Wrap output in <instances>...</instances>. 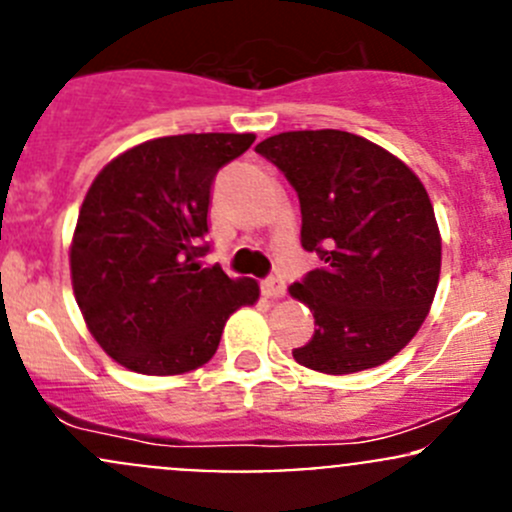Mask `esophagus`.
I'll list each match as a JSON object with an SVG mask.
<instances>
[{
  "mask_svg": "<svg viewBox=\"0 0 512 512\" xmlns=\"http://www.w3.org/2000/svg\"><path fill=\"white\" fill-rule=\"evenodd\" d=\"M285 289H287L285 280H282V277H277V275H272V277H267V280H262V292H265L267 297H272V299L285 297Z\"/></svg>",
  "mask_w": 512,
  "mask_h": 512,
  "instance_id": "obj_1",
  "label": "esophagus"
}]
</instances>
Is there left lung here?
I'll list each match as a JSON object with an SVG mask.
<instances>
[{
	"instance_id": "1",
	"label": "left lung",
	"mask_w": 512,
	"mask_h": 512,
	"mask_svg": "<svg viewBox=\"0 0 512 512\" xmlns=\"http://www.w3.org/2000/svg\"><path fill=\"white\" fill-rule=\"evenodd\" d=\"M255 151L297 190L302 247L322 260L289 287L317 324L294 359L322 374L389 361L426 319L441 272L421 180L376 143L334 128L280 133Z\"/></svg>"
}]
</instances>
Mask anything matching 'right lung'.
I'll return each instance as SVG.
<instances>
[{"instance_id":"obj_1","label":"right lung","mask_w":512,"mask_h":512,"mask_svg":"<svg viewBox=\"0 0 512 512\" xmlns=\"http://www.w3.org/2000/svg\"><path fill=\"white\" fill-rule=\"evenodd\" d=\"M252 143V133L165 136L96 175L76 223L71 280L91 334L126 369H198L227 317L260 297L255 280L203 267L215 175Z\"/></svg>"}]
</instances>
